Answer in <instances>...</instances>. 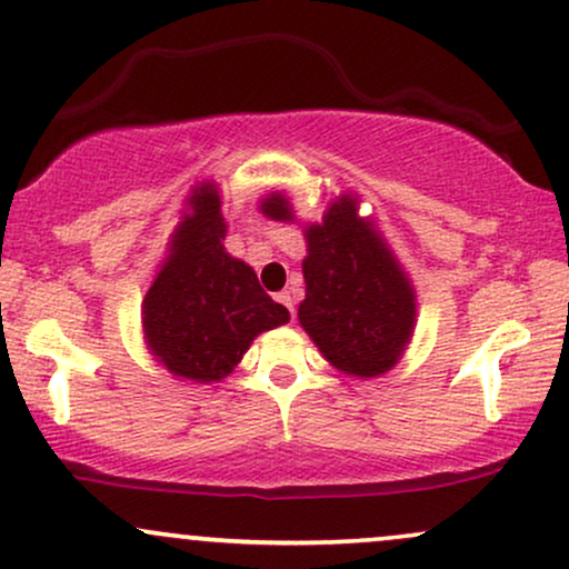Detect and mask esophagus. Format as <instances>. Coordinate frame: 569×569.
Here are the masks:
<instances>
[{"label":"esophagus","mask_w":569,"mask_h":569,"mask_svg":"<svg viewBox=\"0 0 569 569\" xmlns=\"http://www.w3.org/2000/svg\"><path fill=\"white\" fill-rule=\"evenodd\" d=\"M277 300H279V303H282V306H287V311H290L292 317H296V292H292V290L279 292Z\"/></svg>","instance_id":"1"}]
</instances>
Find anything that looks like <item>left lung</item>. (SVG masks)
I'll use <instances>...</instances> for the list:
<instances>
[{"mask_svg": "<svg viewBox=\"0 0 569 569\" xmlns=\"http://www.w3.org/2000/svg\"><path fill=\"white\" fill-rule=\"evenodd\" d=\"M263 216L292 220L282 193L260 202ZM306 298L300 327L322 357L353 378H378L402 357L416 330V290L372 220L359 218L357 199H336L322 223L306 229Z\"/></svg>", "mask_w": 569, "mask_h": 569, "instance_id": "obj_1", "label": "left lung"}]
</instances>
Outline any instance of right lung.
<instances>
[{
  "label": "right lung",
  "mask_w": 569,
  "mask_h": 569,
  "mask_svg": "<svg viewBox=\"0 0 569 569\" xmlns=\"http://www.w3.org/2000/svg\"><path fill=\"white\" fill-rule=\"evenodd\" d=\"M226 220L212 183L191 191L170 256L143 298L146 343L176 378L212 383L237 367L256 336L290 311L266 296L256 271L223 247Z\"/></svg>",
  "instance_id": "right-lung-1"
}]
</instances>
